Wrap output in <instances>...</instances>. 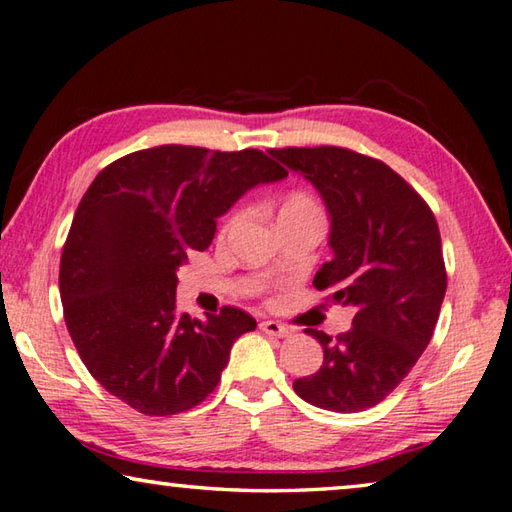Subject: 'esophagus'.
I'll return each mask as SVG.
<instances>
[{
  "instance_id": "obj_1",
  "label": "esophagus",
  "mask_w": 512,
  "mask_h": 512,
  "mask_svg": "<svg viewBox=\"0 0 512 512\" xmlns=\"http://www.w3.org/2000/svg\"><path fill=\"white\" fill-rule=\"evenodd\" d=\"M259 331L266 333V336H273V338H288V336H291V329L284 327V324H280V322H275V320L259 322Z\"/></svg>"
}]
</instances>
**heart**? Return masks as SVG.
Here are the masks:
<instances>
[{
    "label": "heart",
    "mask_w": 512,
    "mask_h": 512,
    "mask_svg": "<svg viewBox=\"0 0 512 512\" xmlns=\"http://www.w3.org/2000/svg\"><path fill=\"white\" fill-rule=\"evenodd\" d=\"M293 210H315V208L309 199L302 197V194H295V197H291L284 203L282 212H293Z\"/></svg>",
    "instance_id": "b5f03b06"
}]
</instances>
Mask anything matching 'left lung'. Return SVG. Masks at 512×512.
I'll return each mask as SVG.
<instances>
[{
  "label": "left lung",
  "instance_id": "8db88e82",
  "mask_svg": "<svg viewBox=\"0 0 512 512\" xmlns=\"http://www.w3.org/2000/svg\"><path fill=\"white\" fill-rule=\"evenodd\" d=\"M271 156L322 197L333 257L313 284L356 311L338 338L304 329L322 345L324 360L293 389L322 410L362 412L392 394L430 345L448 286L439 226L414 188L369 156L329 145Z\"/></svg>",
  "mask_w": 512,
  "mask_h": 512
}]
</instances>
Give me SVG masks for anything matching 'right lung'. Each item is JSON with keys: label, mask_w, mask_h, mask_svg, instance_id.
Here are the masks:
<instances>
[{"label": "right lung", "mask_w": 512, "mask_h": 512, "mask_svg": "<svg viewBox=\"0 0 512 512\" xmlns=\"http://www.w3.org/2000/svg\"><path fill=\"white\" fill-rule=\"evenodd\" d=\"M288 172L259 150L161 145L102 170L60 259L64 322L89 374L147 416L199 405L255 318L235 306L203 320L176 311V271L206 250L248 190Z\"/></svg>", "instance_id": "obj_1"}]
</instances>
